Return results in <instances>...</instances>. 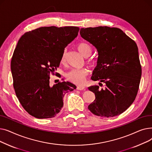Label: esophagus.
Segmentation results:
<instances>
[{"label": "esophagus", "mask_w": 152, "mask_h": 152, "mask_svg": "<svg viewBox=\"0 0 152 152\" xmlns=\"http://www.w3.org/2000/svg\"><path fill=\"white\" fill-rule=\"evenodd\" d=\"M84 88H85V87H84V86H79L77 87V90H80V91L84 89Z\"/></svg>", "instance_id": "obj_1"}]
</instances>
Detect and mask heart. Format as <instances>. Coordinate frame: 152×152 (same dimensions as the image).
<instances>
[{
    "label": "heart",
    "instance_id": "obj_1",
    "mask_svg": "<svg viewBox=\"0 0 152 152\" xmlns=\"http://www.w3.org/2000/svg\"><path fill=\"white\" fill-rule=\"evenodd\" d=\"M77 49L82 55L85 57L90 56L92 53V49L91 46L84 42L79 44L77 46ZM65 61V53H64L61 57V62L64 63ZM91 63V61H89ZM89 71L86 68L83 69H72L68 71L65 74L66 77L68 80L74 83L83 85L84 84L86 77L88 75Z\"/></svg>",
    "mask_w": 152,
    "mask_h": 152
}]
</instances>
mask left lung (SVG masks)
I'll return each mask as SVG.
<instances>
[{"label":"left lung","mask_w":152,"mask_h":152,"mask_svg":"<svg viewBox=\"0 0 152 152\" xmlns=\"http://www.w3.org/2000/svg\"><path fill=\"white\" fill-rule=\"evenodd\" d=\"M79 33L98 52L91 79L105 84L101 89L96 85L88 87L95 95L88 109L102 117L120 115L131 105L139 90L142 69L137 45L118 28H81Z\"/></svg>","instance_id":"1"}]
</instances>
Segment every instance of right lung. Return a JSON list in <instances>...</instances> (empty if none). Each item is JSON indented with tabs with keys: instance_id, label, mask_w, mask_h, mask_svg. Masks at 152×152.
I'll use <instances>...</instances> for the list:
<instances>
[{
	"instance_id": "obj_1",
	"label": "right lung",
	"mask_w": 152,
	"mask_h": 152,
	"mask_svg": "<svg viewBox=\"0 0 152 152\" xmlns=\"http://www.w3.org/2000/svg\"><path fill=\"white\" fill-rule=\"evenodd\" d=\"M76 26L41 27L24 34L11 61L16 95L27 112L36 118L55 117L63 97L76 86L68 81L50 86V75L60 65L65 48L77 37Z\"/></svg>"
}]
</instances>
